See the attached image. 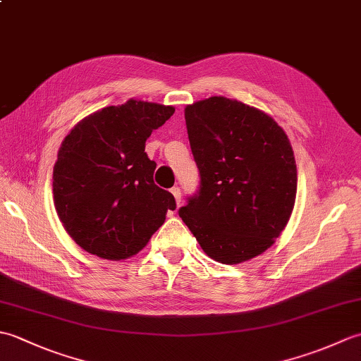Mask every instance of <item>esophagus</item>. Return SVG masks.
<instances>
[{"label": "esophagus", "instance_id": "1", "mask_svg": "<svg viewBox=\"0 0 361 361\" xmlns=\"http://www.w3.org/2000/svg\"><path fill=\"white\" fill-rule=\"evenodd\" d=\"M171 192H172L173 197H175V202L180 204V202H181V189H180L178 186H175V188L171 189Z\"/></svg>", "mask_w": 361, "mask_h": 361}]
</instances>
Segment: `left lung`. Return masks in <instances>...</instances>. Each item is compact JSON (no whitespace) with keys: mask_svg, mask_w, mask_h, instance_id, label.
<instances>
[{"mask_svg":"<svg viewBox=\"0 0 361 361\" xmlns=\"http://www.w3.org/2000/svg\"><path fill=\"white\" fill-rule=\"evenodd\" d=\"M185 118L200 185L180 217L217 262L262 255L295 206L296 164L286 132L264 111L224 96L188 105Z\"/></svg>","mask_w":361,"mask_h":361,"instance_id":"obj_1","label":"left lung"}]
</instances>
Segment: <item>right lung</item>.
Here are the masks:
<instances>
[{"instance_id":"1","label":"right lung","mask_w":361,"mask_h":361,"mask_svg":"<svg viewBox=\"0 0 361 361\" xmlns=\"http://www.w3.org/2000/svg\"><path fill=\"white\" fill-rule=\"evenodd\" d=\"M173 106L133 101L106 106L75 126L54 166V204L74 242L104 259H127L145 247L176 208L153 181L157 163L145 141Z\"/></svg>"}]
</instances>
